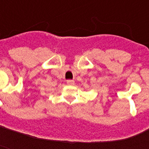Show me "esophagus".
Wrapping results in <instances>:
<instances>
[{
	"label": "esophagus",
	"instance_id": "34e87169",
	"mask_svg": "<svg viewBox=\"0 0 149 149\" xmlns=\"http://www.w3.org/2000/svg\"><path fill=\"white\" fill-rule=\"evenodd\" d=\"M66 83H67L68 85H73L74 84V80H72V79H68Z\"/></svg>",
	"mask_w": 149,
	"mask_h": 149
}]
</instances>
